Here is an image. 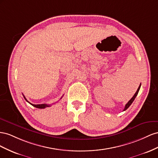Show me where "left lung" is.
Instances as JSON below:
<instances>
[{
  "mask_svg": "<svg viewBox=\"0 0 158 158\" xmlns=\"http://www.w3.org/2000/svg\"><path fill=\"white\" fill-rule=\"evenodd\" d=\"M140 87H141V83H140V85H139V87H138V89H137V91L136 92V93L134 94V95L132 97V98L130 99V100L127 102V104L125 105V107H124V110H123V111H124V110H127L128 108L131 105V104L133 102V101H134V99H135V98L136 97V96H137V94H138V92H139V89H140Z\"/></svg>",
  "mask_w": 158,
  "mask_h": 158,
  "instance_id": "1",
  "label": "left lung"
}]
</instances>
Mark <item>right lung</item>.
Returning <instances> with one entry per match:
<instances>
[{
	"mask_svg": "<svg viewBox=\"0 0 158 158\" xmlns=\"http://www.w3.org/2000/svg\"><path fill=\"white\" fill-rule=\"evenodd\" d=\"M24 96V95H23ZM24 98H25V100L28 102H29L28 101H27V99L26 98V97L24 96ZM62 98V97H61V98ZM30 105H31L32 106H34V107H35V108H38V109H45V108H46V107H48V106H50V105H47V104H41V105H33V104H31V103H30V102H29Z\"/></svg>",
	"mask_w": 158,
	"mask_h": 158,
	"instance_id": "obj_1",
	"label": "right lung"
}]
</instances>
